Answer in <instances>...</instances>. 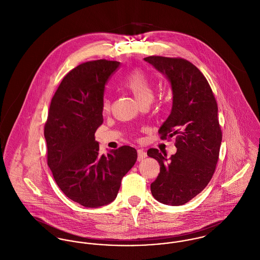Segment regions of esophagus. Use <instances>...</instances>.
Listing matches in <instances>:
<instances>
[{"label":"esophagus","instance_id":"obj_1","mask_svg":"<svg viewBox=\"0 0 260 260\" xmlns=\"http://www.w3.org/2000/svg\"><path fill=\"white\" fill-rule=\"evenodd\" d=\"M137 154H138V157H137L138 161H142L144 158L147 157V154H146V152L143 149H138L137 150Z\"/></svg>","mask_w":260,"mask_h":260}]
</instances>
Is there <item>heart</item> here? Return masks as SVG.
<instances>
[{"label":"heart","instance_id":"1","mask_svg":"<svg viewBox=\"0 0 260 260\" xmlns=\"http://www.w3.org/2000/svg\"><path fill=\"white\" fill-rule=\"evenodd\" d=\"M124 86L134 95L140 104L151 103L154 97L153 84L146 73L141 69H135L130 72L124 79ZM111 106V100L109 95H104L102 101V108L104 111H108Z\"/></svg>","mask_w":260,"mask_h":260}]
</instances>
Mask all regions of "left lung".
<instances>
[{"label":"left lung","instance_id":"8db88e82","mask_svg":"<svg viewBox=\"0 0 260 260\" xmlns=\"http://www.w3.org/2000/svg\"><path fill=\"white\" fill-rule=\"evenodd\" d=\"M169 80L172 110L159 129L161 139L176 137L177 152L167 158L150 148L160 173L151 183L156 200L167 205H183L198 195L211 180L219 157L222 132L212 89L200 70L182 58H144Z\"/></svg>","mask_w":260,"mask_h":260}]
</instances>
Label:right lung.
I'll list each match as a JSON object with an SVG mask.
<instances>
[{
	"mask_svg": "<svg viewBox=\"0 0 260 260\" xmlns=\"http://www.w3.org/2000/svg\"><path fill=\"white\" fill-rule=\"evenodd\" d=\"M119 66L101 59L71 70L52 98L44 127L47 162L57 185L85 207L112 202L137 160L136 149L126 145L101 155L95 141L103 123L105 84Z\"/></svg>",
	"mask_w": 260,
	"mask_h": 260,
	"instance_id": "add662e5",
	"label": "right lung"
}]
</instances>
